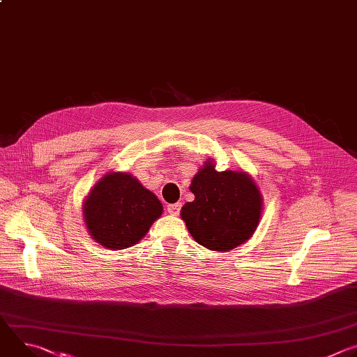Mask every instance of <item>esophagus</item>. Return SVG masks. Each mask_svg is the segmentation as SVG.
I'll return each instance as SVG.
<instances>
[{
    "label": "esophagus",
    "mask_w": 357,
    "mask_h": 357,
    "mask_svg": "<svg viewBox=\"0 0 357 357\" xmlns=\"http://www.w3.org/2000/svg\"><path fill=\"white\" fill-rule=\"evenodd\" d=\"M181 208H182V203H181V202H178V203H172V205H168V212H169L171 215L176 216V215H179Z\"/></svg>",
    "instance_id": "34e87169"
}]
</instances>
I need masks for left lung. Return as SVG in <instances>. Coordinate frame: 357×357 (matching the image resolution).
Wrapping results in <instances>:
<instances>
[{
    "mask_svg": "<svg viewBox=\"0 0 357 357\" xmlns=\"http://www.w3.org/2000/svg\"><path fill=\"white\" fill-rule=\"evenodd\" d=\"M181 216L192 237L215 251H229L251 237L261 215V195L243 172H218L208 162L193 178Z\"/></svg>",
    "mask_w": 357,
    "mask_h": 357,
    "instance_id": "left-lung-1",
    "label": "left lung"
}]
</instances>
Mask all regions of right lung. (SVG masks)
I'll return each instance as SVG.
<instances>
[{
    "mask_svg": "<svg viewBox=\"0 0 357 357\" xmlns=\"http://www.w3.org/2000/svg\"><path fill=\"white\" fill-rule=\"evenodd\" d=\"M161 215L158 197L123 172L106 175L84 203V222L90 234L110 250L135 244Z\"/></svg>",
    "mask_w": 357,
    "mask_h": 357,
    "instance_id": "obj_1",
    "label": "right lung"
}]
</instances>
